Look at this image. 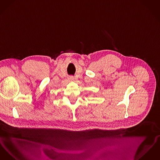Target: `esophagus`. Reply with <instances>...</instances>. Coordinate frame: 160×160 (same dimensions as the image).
<instances>
[{
  "instance_id": "1",
  "label": "esophagus",
  "mask_w": 160,
  "mask_h": 160,
  "mask_svg": "<svg viewBox=\"0 0 160 160\" xmlns=\"http://www.w3.org/2000/svg\"><path fill=\"white\" fill-rule=\"evenodd\" d=\"M68 80H69V81H73V80H74V77L73 76H69V77H68Z\"/></svg>"
}]
</instances>
